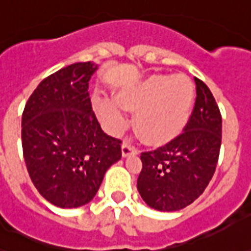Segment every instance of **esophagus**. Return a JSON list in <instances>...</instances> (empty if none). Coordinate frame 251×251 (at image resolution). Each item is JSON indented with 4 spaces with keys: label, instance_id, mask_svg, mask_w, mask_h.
Returning a JSON list of instances; mask_svg holds the SVG:
<instances>
[{
    "label": "esophagus",
    "instance_id": "obj_1",
    "mask_svg": "<svg viewBox=\"0 0 251 251\" xmlns=\"http://www.w3.org/2000/svg\"><path fill=\"white\" fill-rule=\"evenodd\" d=\"M121 150H122V157H129L131 154H137V150L129 142H124L121 146Z\"/></svg>",
    "mask_w": 251,
    "mask_h": 251
}]
</instances>
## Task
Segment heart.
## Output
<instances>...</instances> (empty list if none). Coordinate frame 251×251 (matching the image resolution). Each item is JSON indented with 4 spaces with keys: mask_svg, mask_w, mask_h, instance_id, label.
I'll return each instance as SVG.
<instances>
[{
    "mask_svg": "<svg viewBox=\"0 0 251 251\" xmlns=\"http://www.w3.org/2000/svg\"><path fill=\"white\" fill-rule=\"evenodd\" d=\"M196 90L183 75L151 74L118 90L116 98L94 102V110L106 130L120 134L127 126V111H135L133 122L150 145L168 144L182 133L194 105Z\"/></svg>",
    "mask_w": 251,
    "mask_h": 251,
    "instance_id": "b5f03b06",
    "label": "heart"
}]
</instances>
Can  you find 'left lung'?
I'll return each instance as SVG.
<instances>
[{
	"label": "left lung",
	"mask_w": 251,
	"mask_h": 251,
	"mask_svg": "<svg viewBox=\"0 0 251 251\" xmlns=\"http://www.w3.org/2000/svg\"><path fill=\"white\" fill-rule=\"evenodd\" d=\"M196 105L183 133L162 148L141 154L137 189L146 205L177 211L201 196L217 168L222 118L210 89L194 78Z\"/></svg>",
	"instance_id": "obj_1"
}]
</instances>
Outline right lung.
I'll return each instance as SVG.
<instances>
[{"label": "right lung", "instance_id": "obj_1", "mask_svg": "<svg viewBox=\"0 0 251 251\" xmlns=\"http://www.w3.org/2000/svg\"><path fill=\"white\" fill-rule=\"evenodd\" d=\"M94 62L59 69L37 86L22 114V150L31 182L51 205L89 203L121 159V141L103 133L92 109Z\"/></svg>", "mask_w": 251, "mask_h": 251}]
</instances>
